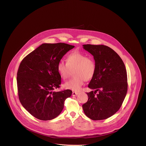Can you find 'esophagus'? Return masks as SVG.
Masks as SVG:
<instances>
[{"label":"esophagus","instance_id":"1","mask_svg":"<svg viewBox=\"0 0 146 146\" xmlns=\"http://www.w3.org/2000/svg\"><path fill=\"white\" fill-rule=\"evenodd\" d=\"M78 94V92H73L72 93V96H77Z\"/></svg>","mask_w":146,"mask_h":146}]
</instances>
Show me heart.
Here are the masks:
<instances>
[{
  "label": "heart",
  "instance_id": "b5f03b06",
  "mask_svg": "<svg viewBox=\"0 0 146 146\" xmlns=\"http://www.w3.org/2000/svg\"><path fill=\"white\" fill-rule=\"evenodd\" d=\"M66 63L60 61L57 66V72L61 77L67 79L69 77L72 70L74 76L64 84L66 89L73 91H79L84 81L92 80L95 76L97 65L94 60L79 52H74L69 54L66 58Z\"/></svg>",
  "mask_w": 146,
  "mask_h": 146
}]
</instances>
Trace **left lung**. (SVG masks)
<instances>
[{"instance_id": "1", "label": "left lung", "mask_w": 146, "mask_h": 146, "mask_svg": "<svg viewBox=\"0 0 146 146\" xmlns=\"http://www.w3.org/2000/svg\"><path fill=\"white\" fill-rule=\"evenodd\" d=\"M83 48L93 56L97 65L95 76L88 85L96 90L87 93L88 101L82 105L83 110L92 120L105 119L119 110L126 96V67L119 56L108 46L85 44Z\"/></svg>"}]
</instances>
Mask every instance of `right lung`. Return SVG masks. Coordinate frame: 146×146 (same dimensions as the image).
Here are the masks:
<instances>
[{
  "instance_id": "add662e5",
  "label": "right lung",
  "mask_w": 146,
  "mask_h": 146,
  "mask_svg": "<svg viewBox=\"0 0 146 146\" xmlns=\"http://www.w3.org/2000/svg\"><path fill=\"white\" fill-rule=\"evenodd\" d=\"M73 45L65 43L41 44L25 57L17 73L18 96L22 106L34 117L42 121L56 118L62 111L70 90L59 88L61 77L57 66Z\"/></svg>"
}]
</instances>
